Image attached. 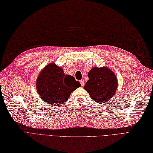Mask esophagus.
Here are the masks:
<instances>
[{
  "instance_id": "1",
  "label": "esophagus",
  "mask_w": 153,
  "mask_h": 153,
  "mask_svg": "<svg viewBox=\"0 0 153 153\" xmlns=\"http://www.w3.org/2000/svg\"><path fill=\"white\" fill-rule=\"evenodd\" d=\"M80 83L81 85V86H83L84 85H85V81H84V80H81L80 81Z\"/></svg>"
}]
</instances>
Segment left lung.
<instances>
[{"label": "left lung", "mask_w": 153, "mask_h": 153, "mask_svg": "<svg viewBox=\"0 0 153 153\" xmlns=\"http://www.w3.org/2000/svg\"><path fill=\"white\" fill-rule=\"evenodd\" d=\"M88 75L89 80L84 88L93 100L103 104L115 95L117 80L114 72L109 68L93 67Z\"/></svg>", "instance_id": "left-lung-1"}]
</instances>
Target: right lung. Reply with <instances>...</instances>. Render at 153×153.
I'll list each match as a JSON object with an SVG mask.
<instances>
[{
	"label": "right lung",
	"mask_w": 153,
	"mask_h": 153,
	"mask_svg": "<svg viewBox=\"0 0 153 153\" xmlns=\"http://www.w3.org/2000/svg\"><path fill=\"white\" fill-rule=\"evenodd\" d=\"M80 86V82L74 77L65 75L62 68L53 63L43 68L36 82L39 95L53 106H60L67 102L71 93Z\"/></svg>",
	"instance_id": "obj_1"
}]
</instances>
